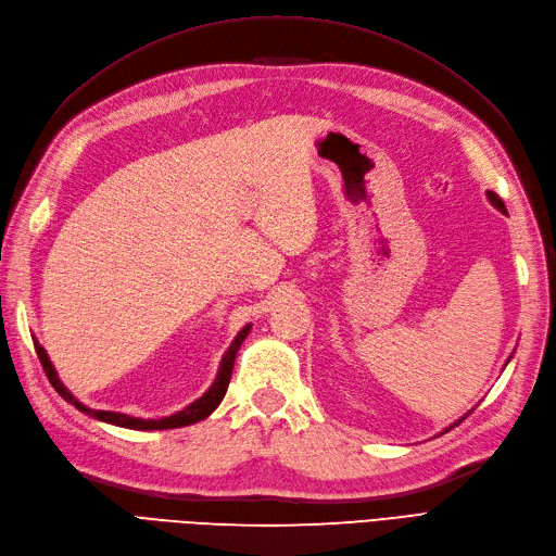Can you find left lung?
I'll return each mask as SVG.
<instances>
[{"label": "left lung", "mask_w": 556, "mask_h": 556, "mask_svg": "<svg viewBox=\"0 0 556 556\" xmlns=\"http://www.w3.org/2000/svg\"><path fill=\"white\" fill-rule=\"evenodd\" d=\"M486 199H490V201H492V204H494V206H496V208H498L501 213H506V204H503V201H501V197H498L496 192H486ZM508 362H510V359H508ZM464 417H466V415H464ZM464 417H462V419H464ZM462 419H457V422H454V425H450V427H447L445 431H450L452 427H457V425L462 422ZM445 431H443V433H445Z\"/></svg>", "instance_id": "obj_1"}]
</instances>
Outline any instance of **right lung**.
Masks as SVG:
<instances>
[{"label":"right lung","instance_id":"right-lung-1","mask_svg":"<svg viewBox=\"0 0 556 556\" xmlns=\"http://www.w3.org/2000/svg\"><path fill=\"white\" fill-rule=\"evenodd\" d=\"M250 327H252V325H245V327L237 333V339H233L231 345L227 348V352L223 355V362H220V368H217V376H215L213 384L206 390V394H201L197 401H192L190 406H185L182 410H178V413H174V415H169V417H160V419H143V417H131V415H125V413L88 408L86 403H80L70 390H66L64 382L58 378L55 366H53V362H50L48 352L39 345V341H35V350H37V355H39V359H41V366H43V371H46L50 384L55 387V392H58L66 403H74V406H76L80 413H86V415L99 419V422L115 425V427H123V429H134V431L178 429V427H188V425L201 422V419H206L217 406H220V401L225 399L229 380H231L233 359H237V352H239V348L243 345L245 336L250 333Z\"/></svg>","mask_w":556,"mask_h":556}]
</instances>
